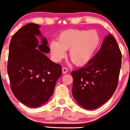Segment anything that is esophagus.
Listing matches in <instances>:
<instances>
[{
	"mask_svg": "<svg viewBox=\"0 0 130 130\" xmlns=\"http://www.w3.org/2000/svg\"><path fill=\"white\" fill-rule=\"evenodd\" d=\"M62 73H63V74H66V73H67V72L68 71V68L63 67L62 69Z\"/></svg>",
	"mask_w": 130,
	"mask_h": 130,
	"instance_id": "esophagus-1",
	"label": "esophagus"
}]
</instances>
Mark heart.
<instances>
[{
	"label": "heart",
	"instance_id": "obj_1",
	"mask_svg": "<svg viewBox=\"0 0 130 130\" xmlns=\"http://www.w3.org/2000/svg\"><path fill=\"white\" fill-rule=\"evenodd\" d=\"M101 42L100 34L96 30L69 29L59 34L57 42L52 41L49 51L52 58L59 62L66 57L69 50V56L78 66L87 64L93 58Z\"/></svg>",
	"mask_w": 130,
	"mask_h": 130
}]
</instances>
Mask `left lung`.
<instances>
[{"mask_svg":"<svg viewBox=\"0 0 130 130\" xmlns=\"http://www.w3.org/2000/svg\"><path fill=\"white\" fill-rule=\"evenodd\" d=\"M121 66L120 49L109 34L90 62L71 72L72 93L77 104L86 109H94L107 102L117 88Z\"/></svg>","mask_w":130,"mask_h":130,"instance_id":"1","label":"left lung"}]
</instances>
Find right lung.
<instances>
[{"label": "right lung", "mask_w": 130, "mask_h": 130, "mask_svg": "<svg viewBox=\"0 0 130 130\" xmlns=\"http://www.w3.org/2000/svg\"><path fill=\"white\" fill-rule=\"evenodd\" d=\"M40 27L34 23L24 25L9 45L7 72L11 89L20 102L30 108L47 102L62 74V67L45 55L50 51Z\"/></svg>", "instance_id": "obj_1"}]
</instances>
